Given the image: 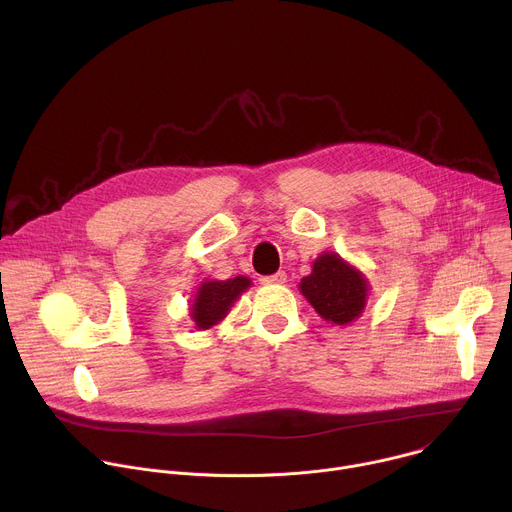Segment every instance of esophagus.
<instances>
[{"label": "esophagus", "mask_w": 512, "mask_h": 512, "mask_svg": "<svg viewBox=\"0 0 512 512\" xmlns=\"http://www.w3.org/2000/svg\"><path fill=\"white\" fill-rule=\"evenodd\" d=\"M285 279H287V275H285V271H277V273H273V275H261L259 277V281L261 283H285Z\"/></svg>", "instance_id": "obj_1"}]
</instances>
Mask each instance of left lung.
I'll use <instances>...</instances> for the list:
<instances>
[{
    "instance_id": "obj_1",
    "label": "left lung",
    "mask_w": 512,
    "mask_h": 512,
    "mask_svg": "<svg viewBox=\"0 0 512 512\" xmlns=\"http://www.w3.org/2000/svg\"><path fill=\"white\" fill-rule=\"evenodd\" d=\"M300 289L316 312L334 324L352 322L367 302V281L334 253L316 259Z\"/></svg>"
}]
</instances>
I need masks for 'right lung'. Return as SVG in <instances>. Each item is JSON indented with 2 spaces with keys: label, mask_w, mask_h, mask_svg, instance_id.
Returning <instances> with one entry per match:
<instances>
[{
  "label": "right lung",
  "mask_w": 512,
  "mask_h": 512,
  "mask_svg": "<svg viewBox=\"0 0 512 512\" xmlns=\"http://www.w3.org/2000/svg\"><path fill=\"white\" fill-rule=\"evenodd\" d=\"M251 285V281L243 275L227 281H206L198 287L196 300L192 304V318L198 328L206 330L214 326L216 322H221L233 302L241 296V291H245Z\"/></svg>",
  "instance_id": "right-lung-1"
}]
</instances>
